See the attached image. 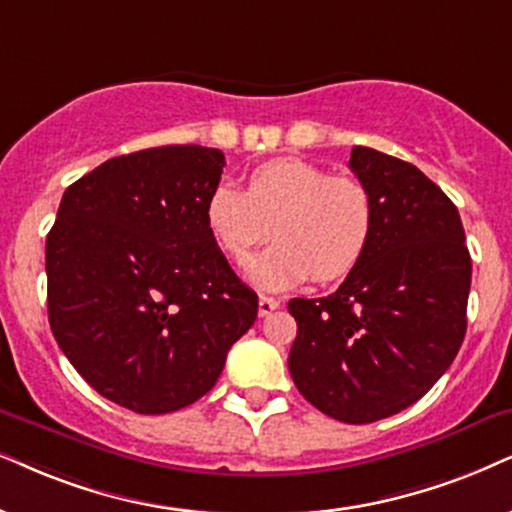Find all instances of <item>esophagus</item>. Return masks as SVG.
Wrapping results in <instances>:
<instances>
[{
  "label": "esophagus",
  "instance_id": "obj_1",
  "mask_svg": "<svg viewBox=\"0 0 512 512\" xmlns=\"http://www.w3.org/2000/svg\"><path fill=\"white\" fill-rule=\"evenodd\" d=\"M281 307V302L276 300V297H269V295H260V316H269L274 309Z\"/></svg>",
  "mask_w": 512,
  "mask_h": 512
}]
</instances>
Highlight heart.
I'll return each mask as SVG.
<instances>
[{"label":"heart","instance_id":"b5f03b06","mask_svg":"<svg viewBox=\"0 0 512 512\" xmlns=\"http://www.w3.org/2000/svg\"><path fill=\"white\" fill-rule=\"evenodd\" d=\"M205 226L229 260L243 262L269 234L276 245L250 262L262 288L281 290L316 278L335 281L364 260L375 203L364 181L328 174L302 158L255 167L245 189L219 184L205 200Z\"/></svg>","mask_w":512,"mask_h":512}]
</instances>
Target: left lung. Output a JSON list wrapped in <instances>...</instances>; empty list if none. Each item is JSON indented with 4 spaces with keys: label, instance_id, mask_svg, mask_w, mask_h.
<instances>
[{
    "label": "left lung",
    "instance_id": "obj_1",
    "mask_svg": "<svg viewBox=\"0 0 512 512\" xmlns=\"http://www.w3.org/2000/svg\"><path fill=\"white\" fill-rule=\"evenodd\" d=\"M349 170L373 196L371 245L333 295L288 302V368L309 404L364 425L416 404L456 359L472 262L456 205L416 165L354 146Z\"/></svg>",
    "mask_w": 512,
    "mask_h": 512
}]
</instances>
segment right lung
I'll list each match as a JSON object with an SVG mask.
<instances>
[{
	"label": "right lung",
	"instance_id": "add662e5",
	"mask_svg": "<svg viewBox=\"0 0 512 512\" xmlns=\"http://www.w3.org/2000/svg\"><path fill=\"white\" fill-rule=\"evenodd\" d=\"M224 153L160 146L111 158L75 184L47 236L51 333L101 397L179 411L215 387L257 319V295L205 226Z\"/></svg>",
	"mask_w": 512,
	"mask_h": 512
}]
</instances>
